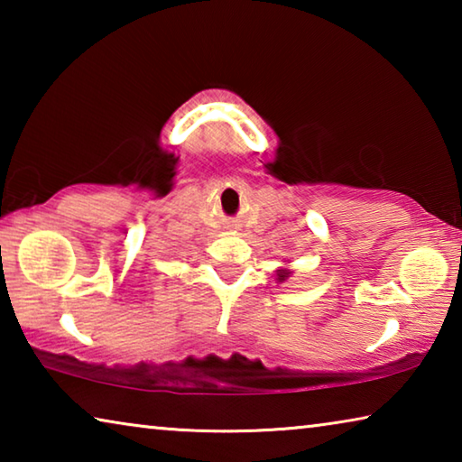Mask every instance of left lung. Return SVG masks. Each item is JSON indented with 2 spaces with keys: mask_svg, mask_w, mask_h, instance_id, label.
<instances>
[{
  "mask_svg": "<svg viewBox=\"0 0 462 462\" xmlns=\"http://www.w3.org/2000/svg\"><path fill=\"white\" fill-rule=\"evenodd\" d=\"M287 277H291V271H289V269H277V281H279V283H283Z\"/></svg>",
  "mask_w": 462,
  "mask_h": 462,
  "instance_id": "8db88e82",
  "label": "left lung"
}]
</instances>
